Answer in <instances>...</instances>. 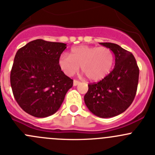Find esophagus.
<instances>
[{
  "instance_id": "34e87169",
  "label": "esophagus",
  "mask_w": 155,
  "mask_h": 155,
  "mask_svg": "<svg viewBox=\"0 0 155 155\" xmlns=\"http://www.w3.org/2000/svg\"><path fill=\"white\" fill-rule=\"evenodd\" d=\"M79 83H80V81H78V80H75V79H74V86H77V85H78V84Z\"/></svg>"
}]
</instances>
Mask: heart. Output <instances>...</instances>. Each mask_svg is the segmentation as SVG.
Returning <instances> with one entry per match:
<instances>
[{"label": "heart", "mask_w": 155, "mask_h": 155, "mask_svg": "<svg viewBox=\"0 0 155 155\" xmlns=\"http://www.w3.org/2000/svg\"><path fill=\"white\" fill-rule=\"evenodd\" d=\"M114 53L107 47L78 46L72 48L69 55H61L58 64L65 74L72 76L81 65V71L88 79L98 81L111 70Z\"/></svg>", "instance_id": "1"}]
</instances>
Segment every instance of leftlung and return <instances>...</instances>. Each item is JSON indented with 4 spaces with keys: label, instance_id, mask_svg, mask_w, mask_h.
<instances>
[{
    "label": "left lung",
    "instance_id": "1",
    "mask_svg": "<svg viewBox=\"0 0 155 155\" xmlns=\"http://www.w3.org/2000/svg\"><path fill=\"white\" fill-rule=\"evenodd\" d=\"M100 44L113 51L115 65L101 81L89 84L84 98L90 111L107 118L123 113L132 104L138 84L139 68L130 51L116 44Z\"/></svg>",
    "mask_w": 155,
    "mask_h": 155
}]
</instances>
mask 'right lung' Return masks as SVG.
Returning <instances> with one entry per match:
<instances>
[{"mask_svg":"<svg viewBox=\"0 0 155 155\" xmlns=\"http://www.w3.org/2000/svg\"><path fill=\"white\" fill-rule=\"evenodd\" d=\"M66 48V44L37 39L15 54L10 76L13 94L20 107L34 117L54 114L73 86L58 64Z\"/></svg>","mask_w":155,"mask_h":155,"instance_id":"obj_1","label":"right lung"}]
</instances>
